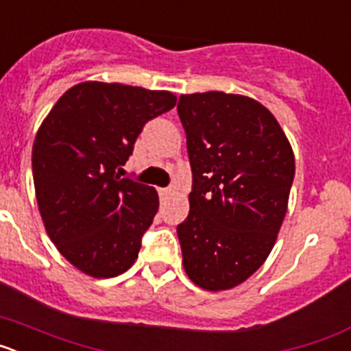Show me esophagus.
<instances>
[{
	"label": "esophagus",
	"instance_id": "esophagus-1",
	"mask_svg": "<svg viewBox=\"0 0 351 351\" xmlns=\"http://www.w3.org/2000/svg\"><path fill=\"white\" fill-rule=\"evenodd\" d=\"M158 193H160L161 198H167L170 193H172V190H170V188H160V190H158Z\"/></svg>",
	"mask_w": 351,
	"mask_h": 351
}]
</instances>
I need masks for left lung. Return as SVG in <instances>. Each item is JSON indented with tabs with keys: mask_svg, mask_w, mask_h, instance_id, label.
<instances>
[{
	"mask_svg": "<svg viewBox=\"0 0 351 351\" xmlns=\"http://www.w3.org/2000/svg\"><path fill=\"white\" fill-rule=\"evenodd\" d=\"M178 112L193 172L190 214L178 226L182 265L197 287L230 290L274 247L295 158L271 110L250 96L181 95Z\"/></svg>",
	"mask_w": 351,
	"mask_h": 351,
	"instance_id": "obj_1",
	"label": "left lung"
}]
</instances>
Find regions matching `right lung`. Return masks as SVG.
<instances>
[{
    "label": "right lung",
    "mask_w": 351,
    "mask_h": 351,
    "mask_svg": "<svg viewBox=\"0 0 351 351\" xmlns=\"http://www.w3.org/2000/svg\"><path fill=\"white\" fill-rule=\"evenodd\" d=\"M176 101L170 91L88 80L42 121L31 158L40 216L58 251L84 274L114 278L137 260L160 202L154 188L121 179L117 169L145 123Z\"/></svg>",
    "instance_id": "add662e5"
}]
</instances>
